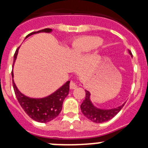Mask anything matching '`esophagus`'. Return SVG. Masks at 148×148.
<instances>
[{"instance_id": "34e87169", "label": "esophagus", "mask_w": 148, "mask_h": 148, "mask_svg": "<svg viewBox=\"0 0 148 148\" xmlns=\"http://www.w3.org/2000/svg\"><path fill=\"white\" fill-rule=\"evenodd\" d=\"M77 87V83L74 81H71V82H70V88H71V89H75V88Z\"/></svg>"}]
</instances>
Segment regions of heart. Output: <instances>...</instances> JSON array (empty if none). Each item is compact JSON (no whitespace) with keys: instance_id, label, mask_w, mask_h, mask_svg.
Returning <instances> with one entry per match:
<instances>
[{"instance_id":"heart-1","label":"heart","mask_w":148,"mask_h":148,"mask_svg":"<svg viewBox=\"0 0 148 148\" xmlns=\"http://www.w3.org/2000/svg\"><path fill=\"white\" fill-rule=\"evenodd\" d=\"M102 41V38L97 36H83L73 41L71 48L76 54L82 55L97 47Z\"/></svg>"}]
</instances>
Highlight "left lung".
<instances>
[{"label":"left lung","mask_w":148,"mask_h":148,"mask_svg":"<svg viewBox=\"0 0 148 148\" xmlns=\"http://www.w3.org/2000/svg\"><path fill=\"white\" fill-rule=\"evenodd\" d=\"M129 53L131 56H132L130 51H129ZM85 92H86V97L82 104H81V110L86 118L95 123H102V122L111 120L122 110V108L125 105V104H123L120 107L112 109V110L98 109L94 107L92 103L91 102L90 99H89V97H90L89 92L85 90Z\"/></svg>","instance_id":"left-lung-1"}]
</instances>
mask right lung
I'll list each match as a JSON object with an SVG mask.
<instances>
[{
	"label": "right lung",
	"instance_id": "add662e5",
	"mask_svg": "<svg viewBox=\"0 0 148 148\" xmlns=\"http://www.w3.org/2000/svg\"><path fill=\"white\" fill-rule=\"evenodd\" d=\"M51 31V28H44V29L40 30V31L31 33L26 36V38L29 36L34 34H36V33H49ZM18 48L16 49L14 53L13 62H15L16 59ZM11 74L12 77H13V71L11 72ZM69 81L67 82L56 92L51 95L50 96L43 98V99H31V98L27 97L23 95L17 89L16 84L13 82V86L16 98L25 112L34 120L44 123V122H48L53 120L61 112L63 102L66 97L68 95L69 91Z\"/></svg>",
	"mask_w": 148,
	"mask_h": 148
}]
</instances>
